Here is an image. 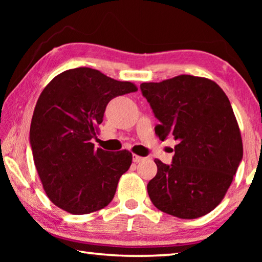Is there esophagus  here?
<instances>
[{
    "label": "esophagus",
    "instance_id": "obj_1",
    "mask_svg": "<svg viewBox=\"0 0 262 262\" xmlns=\"http://www.w3.org/2000/svg\"><path fill=\"white\" fill-rule=\"evenodd\" d=\"M142 161H144L143 157L137 156V155H134V156H133V162H134V163H140Z\"/></svg>",
    "mask_w": 262,
    "mask_h": 262
}]
</instances>
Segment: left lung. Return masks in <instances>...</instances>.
I'll use <instances>...</instances> for the list:
<instances>
[{
  "instance_id": "1",
  "label": "left lung",
  "mask_w": 262,
  "mask_h": 262,
  "mask_svg": "<svg viewBox=\"0 0 262 262\" xmlns=\"http://www.w3.org/2000/svg\"><path fill=\"white\" fill-rule=\"evenodd\" d=\"M140 88L161 122L157 136L177 141L171 165L155 159L157 174L147 186L150 200L179 219L208 214L223 200L243 158L229 98L214 81L190 75Z\"/></svg>"
}]
</instances>
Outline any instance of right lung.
Wrapping results in <instances>:
<instances>
[{
  "mask_svg": "<svg viewBox=\"0 0 262 262\" xmlns=\"http://www.w3.org/2000/svg\"><path fill=\"white\" fill-rule=\"evenodd\" d=\"M137 91L135 84L81 67L55 76L34 107L30 143L34 165L50 200L73 215L103 209L113 200L133 156L110 152L91 140L111 99Z\"/></svg>",
  "mask_w": 262,
  "mask_h": 262,
  "instance_id": "right-lung-1",
  "label": "right lung"
}]
</instances>
